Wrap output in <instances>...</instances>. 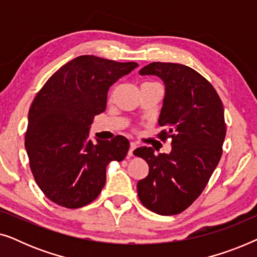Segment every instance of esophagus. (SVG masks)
<instances>
[{
	"label": "esophagus",
	"mask_w": 257,
	"mask_h": 257,
	"mask_svg": "<svg viewBox=\"0 0 257 257\" xmlns=\"http://www.w3.org/2000/svg\"><path fill=\"white\" fill-rule=\"evenodd\" d=\"M136 149H137V144L133 143V142L130 143V150H128V152H127V156L128 157H132L133 156V151H135Z\"/></svg>",
	"instance_id": "obj_1"
}]
</instances>
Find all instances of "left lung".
Here are the masks:
<instances>
[{
    "instance_id": "1",
    "label": "left lung",
    "mask_w": 257,
    "mask_h": 257,
    "mask_svg": "<svg viewBox=\"0 0 257 257\" xmlns=\"http://www.w3.org/2000/svg\"><path fill=\"white\" fill-rule=\"evenodd\" d=\"M165 84L159 119L160 139L172 138L171 153L156 156L139 147L136 156L149 165L137 191L147 209L160 215L181 213L201 194L219 164L226 137L223 105L208 80L189 66L154 62L139 71Z\"/></svg>"
}]
</instances>
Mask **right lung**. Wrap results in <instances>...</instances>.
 I'll return each instance as SVG.
<instances>
[{"label": "right lung", "mask_w": 257, "mask_h": 257, "mask_svg": "<svg viewBox=\"0 0 257 257\" xmlns=\"http://www.w3.org/2000/svg\"><path fill=\"white\" fill-rule=\"evenodd\" d=\"M138 64L91 55L76 57L44 84L28 115L26 149L38 187L66 208L89 205L106 181V166L121 161L128 140L89 139L94 115L106 108L107 91Z\"/></svg>", "instance_id": "obj_1"}]
</instances>
